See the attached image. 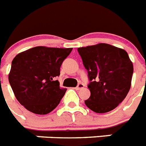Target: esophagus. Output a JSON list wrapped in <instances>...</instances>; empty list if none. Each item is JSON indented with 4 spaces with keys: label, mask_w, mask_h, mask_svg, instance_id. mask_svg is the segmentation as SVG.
<instances>
[{
    "label": "esophagus",
    "mask_w": 146,
    "mask_h": 146,
    "mask_svg": "<svg viewBox=\"0 0 146 146\" xmlns=\"http://www.w3.org/2000/svg\"><path fill=\"white\" fill-rule=\"evenodd\" d=\"M84 84H81V83H80V84H79L78 86H77V87H76V90H80V89H82V88H84Z\"/></svg>",
    "instance_id": "obj_1"
}]
</instances>
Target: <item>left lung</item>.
<instances>
[{
    "label": "left lung",
    "mask_w": 146,
    "mask_h": 146,
    "mask_svg": "<svg viewBox=\"0 0 146 146\" xmlns=\"http://www.w3.org/2000/svg\"><path fill=\"white\" fill-rule=\"evenodd\" d=\"M88 72L90 97L87 108L98 113L115 109L129 92L133 72V63L125 50L100 43L78 48Z\"/></svg>",
    "instance_id": "obj_1"
}]
</instances>
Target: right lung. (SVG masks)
Returning a JSON list of instances; mask_svg holds the SVG:
<instances>
[{"mask_svg":"<svg viewBox=\"0 0 146 146\" xmlns=\"http://www.w3.org/2000/svg\"><path fill=\"white\" fill-rule=\"evenodd\" d=\"M72 48L37 46L17 54L12 61L9 81L16 99L27 110L44 115L57 107L66 89L54 78Z\"/></svg>","mask_w":146,"mask_h":146,"instance_id":"right-lung-1","label":"right lung"}]
</instances>
